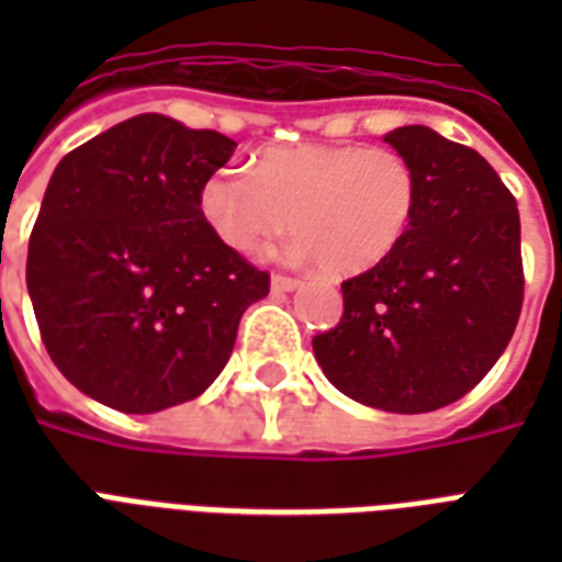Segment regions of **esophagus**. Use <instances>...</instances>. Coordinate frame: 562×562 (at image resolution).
<instances>
[{
    "label": "esophagus",
    "instance_id": "1",
    "mask_svg": "<svg viewBox=\"0 0 562 562\" xmlns=\"http://www.w3.org/2000/svg\"><path fill=\"white\" fill-rule=\"evenodd\" d=\"M300 285L297 277H289V273H273L271 289L273 291H294Z\"/></svg>",
    "mask_w": 562,
    "mask_h": 562
}]
</instances>
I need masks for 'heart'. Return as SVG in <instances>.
I'll return each instance as SVG.
<instances>
[{
	"label": "heart",
	"instance_id": "obj_1",
	"mask_svg": "<svg viewBox=\"0 0 562 562\" xmlns=\"http://www.w3.org/2000/svg\"><path fill=\"white\" fill-rule=\"evenodd\" d=\"M417 171L405 154L368 145L268 148L250 175L212 171L201 215L236 254L271 247L291 221L297 250L329 273H361L400 247L417 212Z\"/></svg>",
	"mask_w": 562,
	"mask_h": 562
}]
</instances>
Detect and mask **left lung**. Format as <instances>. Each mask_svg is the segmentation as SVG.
<instances>
[{
    "instance_id": "8db88e82",
    "label": "left lung",
    "mask_w": 562,
    "mask_h": 562,
    "mask_svg": "<svg viewBox=\"0 0 562 562\" xmlns=\"http://www.w3.org/2000/svg\"><path fill=\"white\" fill-rule=\"evenodd\" d=\"M384 143L417 171V212L387 259L341 282V321L312 347L350 400L423 414L470 393L514 338L519 210L479 151L431 127H396Z\"/></svg>"
}]
</instances>
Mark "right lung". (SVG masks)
Here are the masks:
<instances>
[{"label": "right lung", "instance_id": "right-lung-1", "mask_svg": "<svg viewBox=\"0 0 562 562\" xmlns=\"http://www.w3.org/2000/svg\"><path fill=\"white\" fill-rule=\"evenodd\" d=\"M233 148L143 113L57 162L25 282L55 368L92 400L154 414L201 396L271 289L201 215V187Z\"/></svg>", "mask_w": 562, "mask_h": 562}]
</instances>
